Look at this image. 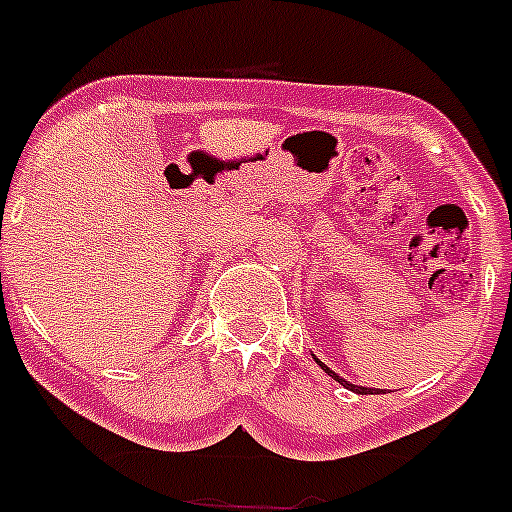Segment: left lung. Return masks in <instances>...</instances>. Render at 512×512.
<instances>
[{"instance_id": "1", "label": "left lung", "mask_w": 512, "mask_h": 512, "mask_svg": "<svg viewBox=\"0 0 512 512\" xmlns=\"http://www.w3.org/2000/svg\"><path fill=\"white\" fill-rule=\"evenodd\" d=\"M314 360H317V365H320V368H322V370H325V373H327V375H332V378H335V381H337V383H340V386H345V388H348V391H355V393H363V396H365V393H381V388H365V386H355V383H350V381H345V378H340V375H337V373H335V370H330V368H327V365H325V363H322V360H320V358H314Z\"/></svg>"}]
</instances>
